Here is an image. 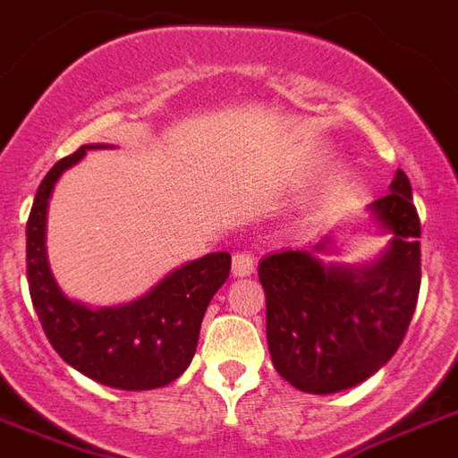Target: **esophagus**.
<instances>
[{
  "label": "esophagus",
  "mask_w": 458,
  "mask_h": 458,
  "mask_svg": "<svg viewBox=\"0 0 458 458\" xmlns=\"http://www.w3.org/2000/svg\"><path fill=\"white\" fill-rule=\"evenodd\" d=\"M251 273H254V256L249 251H237L233 256V275L235 277H247Z\"/></svg>",
  "instance_id": "obj_1"
}]
</instances>
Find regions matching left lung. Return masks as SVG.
Here are the masks:
<instances>
[{"mask_svg":"<svg viewBox=\"0 0 458 458\" xmlns=\"http://www.w3.org/2000/svg\"><path fill=\"white\" fill-rule=\"evenodd\" d=\"M369 209L393 233L369 266L319 261L315 254L332 251V237L313 251L282 249L259 263L270 358L303 393L329 395L362 384L395 355L410 329L421 287V223L403 169Z\"/></svg>","mask_w":458,"mask_h":458,"instance_id":"obj_1","label":"left lung"}]
</instances>
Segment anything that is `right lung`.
Wrapping results in <instances>:
<instances>
[{"instance_id": "right-lung-1", "label": "right lung", "mask_w": 458, "mask_h": 458, "mask_svg": "<svg viewBox=\"0 0 458 458\" xmlns=\"http://www.w3.org/2000/svg\"><path fill=\"white\" fill-rule=\"evenodd\" d=\"M81 145L58 159L37 188L28 228V287L48 344L70 367L98 384L120 390H152L188 369L209 301L230 275V254L216 251L185 263L157 287L126 306L89 308L68 299L47 261V209L55 181L77 165Z\"/></svg>"}]
</instances>
